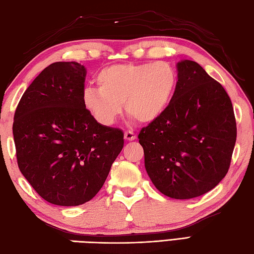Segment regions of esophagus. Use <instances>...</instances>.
<instances>
[{
  "instance_id": "34e87169",
  "label": "esophagus",
  "mask_w": 254,
  "mask_h": 254,
  "mask_svg": "<svg viewBox=\"0 0 254 254\" xmlns=\"http://www.w3.org/2000/svg\"><path fill=\"white\" fill-rule=\"evenodd\" d=\"M124 138L127 139V141H134V139L136 138V135L134 134L132 131H126L124 132Z\"/></svg>"
}]
</instances>
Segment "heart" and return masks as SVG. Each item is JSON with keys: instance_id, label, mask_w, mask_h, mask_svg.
<instances>
[{"instance_id": "1", "label": "heart", "mask_w": 254, "mask_h": 254, "mask_svg": "<svg viewBox=\"0 0 254 254\" xmlns=\"http://www.w3.org/2000/svg\"><path fill=\"white\" fill-rule=\"evenodd\" d=\"M98 87H87L83 105L102 127H111L122 111L142 123L163 115L175 93L177 74L169 64L122 63L102 68L96 77Z\"/></svg>"}]
</instances>
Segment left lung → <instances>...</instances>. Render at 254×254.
I'll use <instances>...</instances> for the list:
<instances>
[{
  "mask_svg": "<svg viewBox=\"0 0 254 254\" xmlns=\"http://www.w3.org/2000/svg\"><path fill=\"white\" fill-rule=\"evenodd\" d=\"M178 82L166 111L143 127L145 169L166 196L207 193L229 169L237 137L233 105L224 87L194 61L177 63Z\"/></svg>",
  "mask_w": 254,
  "mask_h": 254,
  "instance_id": "1",
  "label": "left lung"
}]
</instances>
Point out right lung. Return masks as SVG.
Here are the masks:
<instances>
[{
    "mask_svg": "<svg viewBox=\"0 0 254 254\" xmlns=\"http://www.w3.org/2000/svg\"><path fill=\"white\" fill-rule=\"evenodd\" d=\"M86 68L56 62L26 89L13 135L19 170L47 202L77 206L90 201L123 148L120 128L102 127L83 105Z\"/></svg>",
    "mask_w": 254,
    "mask_h": 254,
    "instance_id": "add662e5",
    "label": "right lung"
}]
</instances>
